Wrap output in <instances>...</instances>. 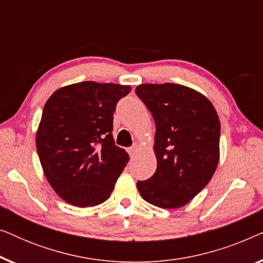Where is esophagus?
Instances as JSON below:
<instances>
[{
    "label": "esophagus",
    "mask_w": 263,
    "mask_h": 263,
    "mask_svg": "<svg viewBox=\"0 0 263 263\" xmlns=\"http://www.w3.org/2000/svg\"><path fill=\"white\" fill-rule=\"evenodd\" d=\"M139 149H140V145H139V143H135L134 146L130 147V148H129V154H130V157H134L135 154L138 153Z\"/></svg>",
    "instance_id": "obj_1"
}]
</instances>
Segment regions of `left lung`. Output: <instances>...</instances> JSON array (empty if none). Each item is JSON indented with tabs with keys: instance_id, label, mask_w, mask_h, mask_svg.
I'll use <instances>...</instances> for the list:
<instances>
[{
	"instance_id": "left-lung-1",
	"label": "left lung",
	"mask_w": 263,
	"mask_h": 263,
	"mask_svg": "<svg viewBox=\"0 0 263 263\" xmlns=\"http://www.w3.org/2000/svg\"><path fill=\"white\" fill-rule=\"evenodd\" d=\"M156 123L157 170L136 183L140 195L160 208L189 203L213 177L219 163L220 121L213 104L178 84H142L135 88Z\"/></svg>"
}]
</instances>
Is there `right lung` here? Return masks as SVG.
I'll return each mask as SVG.
<instances>
[{
  "instance_id": "right-lung-1",
  "label": "right lung",
  "mask_w": 263,
  "mask_h": 263,
  "mask_svg": "<svg viewBox=\"0 0 263 263\" xmlns=\"http://www.w3.org/2000/svg\"><path fill=\"white\" fill-rule=\"evenodd\" d=\"M129 85L82 81L46 100L35 135L43 171L55 193L77 207L109 199L129 160L115 145L114 112Z\"/></svg>"
}]
</instances>
